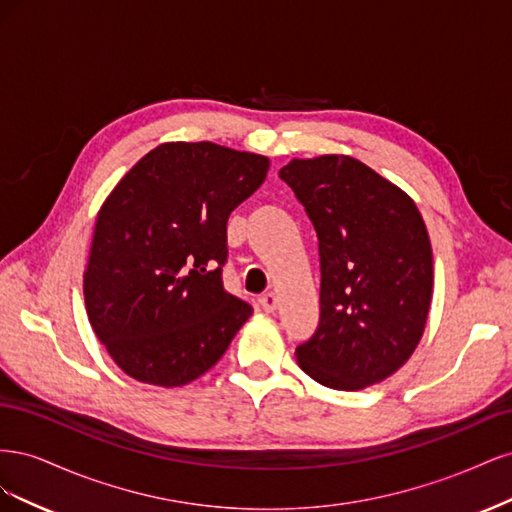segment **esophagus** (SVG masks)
Segmentation results:
<instances>
[{"label": "esophagus", "mask_w": 512, "mask_h": 512, "mask_svg": "<svg viewBox=\"0 0 512 512\" xmlns=\"http://www.w3.org/2000/svg\"><path fill=\"white\" fill-rule=\"evenodd\" d=\"M258 303H260V307L265 309L267 314H271V312H275L277 309V297L273 292H267V294H262V297L258 299Z\"/></svg>", "instance_id": "34e87169"}]
</instances>
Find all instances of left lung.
<instances>
[{
  "label": "left lung",
  "instance_id": "1",
  "mask_svg": "<svg viewBox=\"0 0 512 512\" xmlns=\"http://www.w3.org/2000/svg\"><path fill=\"white\" fill-rule=\"evenodd\" d=\"M280 177L312 220L320 324L299 367L335 391H361L404 365L425 333L433 256L414 200L352 156L294 158Z\"/></svg>",
  "mask_w": 512,
  "mask_h": 512
}]
</instances>
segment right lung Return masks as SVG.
I'll list each match as a JSON object with an SVG mask.
<instances>
[{
    "instance_id": "obj_1",
    "label": "right lung",
    "mask_w": 512,
    "mask_h": 512,
    "mask_svg": "<svg viewBox=\"0 0 512 512\" xmlns=\"http://www.w3.org/2000/svg\"><path fill=\"white\" fill-rule=\"evenodd\" d=\"M269 158L209 141L162 143L102 203L83 275L91 329L130 378L185 386L252 316L222 286L226 222Z\"/></svg>"
}]
</instances>
